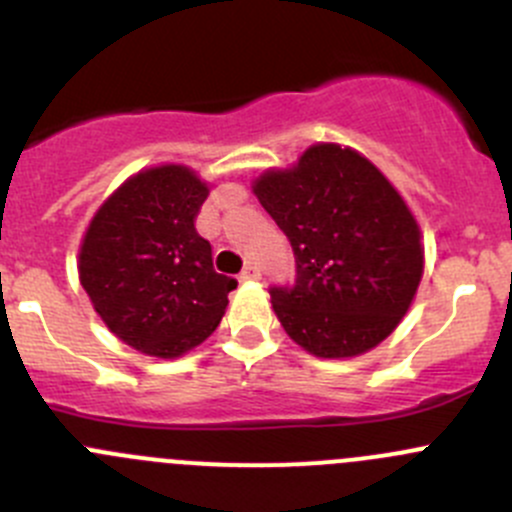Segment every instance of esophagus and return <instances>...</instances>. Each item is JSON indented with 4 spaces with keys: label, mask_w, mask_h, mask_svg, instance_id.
<instances>
[{
    "label": "esophagus",
    "mask_w": 512,
    "mask_h": 512,
    "mask_svg": "<svg viewBox=\"0 0 512 512\" xmlns=\"http://www.w3.org/2000/svg\"><path fill=\"white\" fill-rule=\"evenodd\" d=\"M260 277H262V272H260V267H257V265H247L245 270L240 272L242 282H255V280H260Z\"/></svg>",
    "instance_id": "esophagus-1"
}]
</instances>
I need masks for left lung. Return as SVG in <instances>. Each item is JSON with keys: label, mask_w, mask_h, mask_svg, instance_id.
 <instances>
[{"label": "left lung", "mask_w": 512, "mask_h": 512, "mask_svg": "<svg viewBox=\"0 0 512 512\" xmlns=\"http://www.w3.org/2000/svg\"><path fill=\"white\" fill-rule=\"evenodd\" d=\"M255 195L294 252V285L270 287L289 337L322 359L384 342L423 272L421 232L394 185L352 148L319 143L262 175Z\"/></svg>", "instance_id": "1"}]
</instances>
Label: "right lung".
Wrapping results in <instances>:
<instances>
[{"instance_id":"add662e5","label":"right lung","mask_w":512,"mask_h":512,"mask_svg":"<svg viewBox=\"0 0 512 512\" xmlns=\"http://www.w3.org/2000/svg\"><path fill=\"white\" fill-rule=\"evenodd\" d=\"M208 185L183 165L143 170L98 208L79 277L98 317L128 347L175 359L218 329L237 280L213 267L195 230Z\"/></svg>"}]
</instances>
